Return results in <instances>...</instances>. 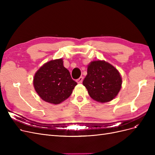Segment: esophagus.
<instances>
[{"mask_svg":"<svg viewBox=\"0 0 155 155\" xmlns=\"http://www.w3.org/2000/svg\"><path fill=\"white\" fill-rule=\"evenodd\" d=\"M83 77H80L77 79L76 81L78 83H81L83 82Z\"/></svg>","mask_w":155,"mask_h":155,"instance_id":"esophagus-1","label":"esophagus"}]
</instances>
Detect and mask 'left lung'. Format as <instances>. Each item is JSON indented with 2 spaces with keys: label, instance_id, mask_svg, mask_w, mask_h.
<instances>
[{
  "label": "left lung",
  "instance_id": "obj_1",
  "mask_svg": "<svg viewBox=\"0 0 155 155\" xmlns=\"http://www.w3.org/2000/svg\"><path fill=\"white\" fill-rule=\"evenodd\" d=\"M83 84L91 98L103 104L110 101L118 95L122 79L118 70L111 64L97 60L88 64Z\"/></svg>",
  "mask_w": 155,
  "mask_h": 155
}]
</instances>
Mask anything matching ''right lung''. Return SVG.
<instances>
[{
  "mask_svg": "<svg viewBox=\"0 0 155 155\" xmlns=\"http://www.w3.org/2000/svg\"><path fill=\"white\" fill-rule=\"evenodd\" d=\"M33 83L42 100L55 105L67 100L77 85L61 58L51 60L41 67L35 74Z\"/></svg>",
  "mask_w": 155,
  "mask_h": 155,
  "instance_id": "right-lung-1",
  "label": "right lung"
}]
</instances>
